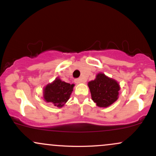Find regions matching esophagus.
<instances>
[{"label": "esophagus", "mask_w": 156, "mask_h": 156, "mask_svg": "<svg viewBox=\"0 0 156 156\" xmlns=\"http://www.w3.org/2000/svg\"><path fill=\"white\" fill-rule=\"evenodd\" d=\"M75 83H76V84H80V83H83V80H82V79H80V78L76 79V80H75Z\"/></svg>", "instance_id": "esophagus-1"}]
</instances>
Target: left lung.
Returning a JSON list of instances; mask_svg holds the SVG:
<instances>
[{
	"instance_id": "obj_1",
	"label": "left lung",
	"mask_w": 156,
	"mask_h": 156,
	"mask_svg": "<svg viewBox=\"0 0 156 156\" xmlns=\"http://www.w3.org/2000/svg\"><path fill=\"white\" fill-rule=\"evenodd\" d=\"M91 99L97 105L106 108L118 99L120 85L114 79L103 73H98L96 78L88 83Z\"/></svg>"
}]
</instances>
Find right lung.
Wrapping results in <instances>:
<instances>
[{
    "label": "right lung",
    "instance_id": "add662e5",
    "mask_svg": "<svg viewBox=\"0 0 156 156\" xmlns=\"http://www.w3.org/2000/svg\"><path fill=\"white\" fill-rule=\"evenodd\" d=\"M74 84L62 81L59 78L49 83L43 89V98L47 103H51L55 106L62 108L69 100Z\"/></svg>",
    "mask_w": 156,
    "mask_h": 156
}]
</instances>
